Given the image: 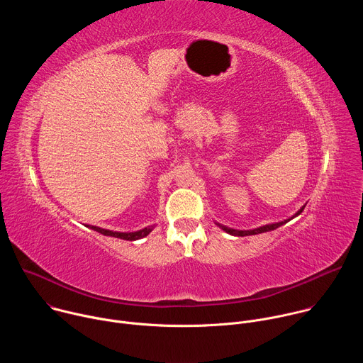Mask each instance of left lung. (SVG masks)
<instances>
[{"label": "left lung", "mask_w": 363, "mask_h": 363, "mask_svg": "<svg viewBox=\"0 0 363 363\" xmlns=\"http://www.w3.org/2000/svg\"><path fill=\"white\" fill-rule=\"evenodd\" d=\"M304 206L306 205H303L301 208L291 217V218H287V220H284V221H279V223H273V224H266V225H262V227H258V228H252V230H235V228H230V227H227V225H223V224H220V223H217L216 221V224L223 230V231H225L227 234H230V235H237V237H245V235H254V234H262V233H267V231H273V230H276V228H279V227H281V225H284L286 223H289L290 220H293L294 217H297V216H300L301 214V211L304 210Z\"/></svg>", "instance_id": "8db88e82"}]
</instances>
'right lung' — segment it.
I'll return each mask as SVG.
<instances>
[{"instance_id":"1","label":"right lung","mask_w":363,"mask_h":363,"mask_svg":"<svg viewBox=\"0 0 363 363\" xmlns=\"http://www.w3.org/2000/svg\"><path fill=\"white\" fill-rule=\"evenodd\" d=\"M89 228L103 234V235H108V237H115V238H122V240H128V241H136L140 240L143 237H146L153 228L155 225H147L142 230L138 231H132V233H121V231H111V230H105V228H100V227H94V225H87Z\"/></svg>"}]
</instances>
